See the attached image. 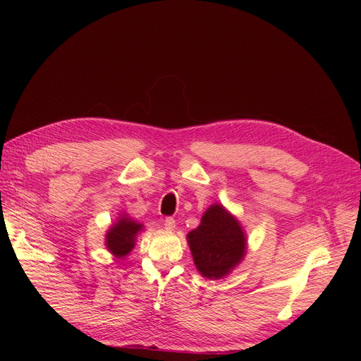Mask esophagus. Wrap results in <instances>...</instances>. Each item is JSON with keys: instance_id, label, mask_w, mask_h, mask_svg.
<instances>
[{"instance_id": "esophagus-1", "label": "esophagus", "mask_w": 361, "mask_h": 361, "mask_svg": "<svg viewBox=\"0 0 361 361\" xmlns=\"http://www.w3.org/2000/svg\"><path fill=\"white\" fill-rule=\"evenodd\" d=\"M164 225H165L166 230H174L176 228V219L168 216V218L164 219Z\"/></svg>"}]
</instances>
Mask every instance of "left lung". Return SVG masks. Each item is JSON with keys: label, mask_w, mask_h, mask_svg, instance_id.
Listing matches in <instances>:
<instances>
[{"label": "left lung", "mask_w": 361, "mask_h": 361, "mask_svg": "<svg viewBox=\"0 0 361 361\" xmlns=\"http://www.w3.org/2000/svg\"><path fill=\"white\" fill-rule=\"evenodd\" d=\"M193 260L206 278H222L238 264L245 252V237L238 221L221 204H212L200 225L187 235Z\"/></svg>", "instance_id": "1"}]
</instances>
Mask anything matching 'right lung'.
<instances>
[{"instance_id":"1","label":"right lung","mask_w":361,"mask_h":361,"mask_svg":"<svg viewBox=\"0 0 361 361\" xmlns=\"http://www.w3.org/2000/svg\"><path fill=\"white\" fill-rule=\"evenodd\" d=\"M142 230V225L128 218H121L106 234V247L117 257H124L135 247L137 233Z\"/></svg>"}]
</instances>
